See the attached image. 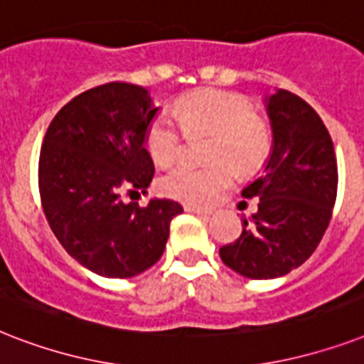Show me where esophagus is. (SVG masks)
Returning a JSON list of instances; mask_svg holds the SVG:
<instances>
[{"label":"esophagus","mask_w":364,"mask_h":364,"mask_svg":"<svg viewBox=\"0 0 364 364\" xmlns=\"http://www.w3.org/2000/svg\"><path fill=\"white\" fill-rule=\"evenodd\" d=\"M185 211H188V213H196V215H202V217H208L211 215V210H208V208H200V205H185Z\"/></svg>","instance_id":"obj_1"}]
</instances>
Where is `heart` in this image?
<instances>
[{"label": "heart", "instance_id": "obj_1", "mask_svg": "<svg viewBox=\"0 0 364 364\" xmlns=\"http://www.w3.org/2000/svg\"><path fill=\"white\" fill-rule=\"evenodd\" d=\"M176 117L185 132H213L211 166L181 164L160 179V191L187 204H208L232 185L236 170L253 173L272 153L270 124L255 113L247 96L217 88H204L183 96ZM181 127V128H182ZM168 115H156L145 132V149L154 164L168 168L183 154V131Z\"/></svg>", "mask_w": 364, "mask_h": 364}]
</instances>
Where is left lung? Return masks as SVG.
Instances as JSON below:
<instances>
[{
	"label": "left lung",
	"instance_id": "1",
	"mask_svg": "<svg viewBox=\"0 0 364 364\" xmlns=\"http://www.w3.org/2000/svg\"><path fill=\"white\" fill-rule=\"evenodd\" d=\"M274 145L264 173L242 191L259 198L236 242L219 249L223 262L251 279L299 268L327 230L338 188L336 154L321 117L296 94L279 88L266 98Z\"/></svg>",
	"mask_w": 364,
	"mask_h": 364
}]
</instances>
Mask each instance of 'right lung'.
Masks as SVG:
<instances>
[{
  "mask_svg": "<svg viewBox=\"0 0 364 364\" xmlns=\"http://www.w3.org/2000/svg\"><path fill=\"white\" fill-rule=\"evenodd\" d=\"M159 107L130 82L79 94L56 113L39 154V194L48 227L73 259L104 277H132L162 257L183 208L122 202L149 187L154 166L145 132Z\"/></svg>",
  "mask_w": 364,
  "mask_h": 364,
  "instance_id": "add662e5",
  "label": "right lung"
}]
</instances>
